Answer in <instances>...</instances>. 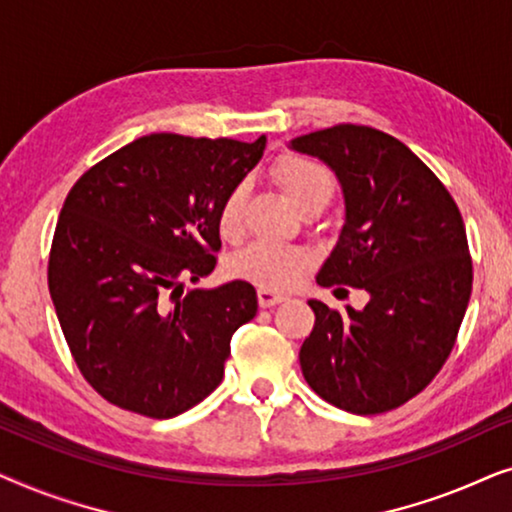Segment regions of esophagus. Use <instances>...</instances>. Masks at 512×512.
I'll return each instance as SVG.
<instances>
[{
    "label": "esophagus",
    "mask_w": 512,
    "mask_h": 512,
    "mask_svg": "<svg viewBox=\"0 0 512 512\" xmlns=\"http://www.w3.org/2000/svg\"><path fill=\"white\" fill-rule=\"evenodd\" d=\"M286 296L277 291H270V289H258V305L261 307H272V305H279L284 303Z\"/></svg>",
    "instance_id": "34e87169"
}]
</instances>
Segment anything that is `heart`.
<instances>
[{"label": "heart", "instance_id": "b5f03b06", "mask_svg": "<svg viewBox=\"0 0 512 512\" xmlns=\"http://www.w3.org/2000/svg\"><path fill=\"white\" fill-rule=\"evenodd\" d=\"M272 179L282 188L286 200L291 202L298 212L307 207H326L333 198L335 181L331 172L326 170L319 160L305 156H282L272 165ZM244 207H247V186L237 184L223 195L219 212H216V226L221 237L237 240L244 228ZM307 265L305 251L296 247H284V244L254 242L244 247L240 254L230 261V272L235 277L247 279V282L261 286V289L282 291L291 289L303 275Z\"/></svg>", "mask_w": 512, "mask_h": 512}]
</instances>
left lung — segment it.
<instances>
[{"instance_id":"1","label":"left lung","mask_w":512,"mask_h":512,"mask_svg":"<svg viewBox=\"0 0 512 512\" xmlns=\"http://www.w3.org/2000/svg\"><path fill=\"white\" fill-rule=\"evenodd\" d=\"M331 167L345 226L319 286L368 291L363 310L310 300L300 347L310 387L335 408L380 415L417 396L450 356L473 286L464 219L440 179L403 142L340 123L291 139Z\"/></svg>"}]
</instances>
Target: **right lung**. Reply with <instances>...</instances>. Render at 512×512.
Here are the masks:
<instances>
[{
	"mask_svg": "<svg viewBox=\"0 0 512 512\" xmlns=\"http://www.w3.org/2000/svg\"><path fill=\"white\" fill-rule=\"evenodd\" d=\"M265 137H139L69 191L48 258V291L81 375L118 408L170 419L219 387L230 338L256 317L235 279L184 293L216 268V212L261 160Z\"/></svg>",
	"mask_w": 512,
	"mask_h": 512,
	"instance_id": "1",
	"label": "right lung"
}]
</instances>
